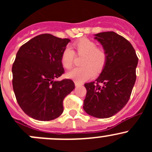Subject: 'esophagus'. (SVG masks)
<instances>
[{"label":"esophagus","instance_id":"34e87169","mask_svg":"<svg viewBox=\"0 0 152 152\" xmlns=\"http://www.w3.org/2000/svg\"><path fill=\"white\" fill-rule=\"evenodd\" d=\"M75 85L76 86H78L83 85V83H78L77 82V81H75Z\"/></svg>","mask_w":152,"mask_h":152}]
</instances>
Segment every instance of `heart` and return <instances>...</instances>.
<instances>
[{
  "instance_id": "1",
  "label": "heart",
  "mask_w": 152,
  "mask_h": 152,
  "mask_svg": "<svg viewBox=\"0 0 152 152\" xmlns=\"http://www.w3.org/2000/svg\"><path fill=\"white\" fill-rule=\"evenodd\" d=\"M75 49L78 55H83L80 61L82 66L74 69L67 73L69 78L83 82L98 74L104 67L106 62V53L102 47L97 46V43L92 40L84 37L76 42ZM75 52L70 46H66L61 54V64L64 68L71 69L75 60Z\"/></svg>"
}]
</instances>
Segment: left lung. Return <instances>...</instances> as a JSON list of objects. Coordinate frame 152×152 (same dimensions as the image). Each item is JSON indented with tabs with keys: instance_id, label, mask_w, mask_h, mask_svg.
<instances>
[{
	"instance_id": "8db88e82",
	"label": "left lung",
	"mask_w": 152,
	"mask_h": 152,
	"mask_svg": "<svg viewBox=\"0 0 152 152\" xmlns=\"http://www.w3.org/2000/svg\"><path fill=\"white\" fill-rule=\"evenodd\" d=\"M106 53V62L95 81L85 83L83 109L97 118L113 116L126 105L136 80L138 58L125 37L114 31L95 34Z\"/></svg>"
}]
</instances>
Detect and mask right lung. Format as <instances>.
I'll list each match as a JSON object with an SVG mask.
<instances>
[{
	"instance_id": "add662e5",
	"label": "right lung",
	"mask_w": 152,
	"mask_h": 152,
	"mask_svg": "<svg viewBox=\"0 0 152 152\" xmlns=\"http://www.w3.org/2000/svg\"><path fill=\"white\" fill-rule=\"evenodd\" d=\"M70 40L41 34L20 46L12 65L18 103L28 116L41 121L58 118L63 101L75 88L72 80L55 81L64 73L61 54Z\"/></svg>"
}]
</instances>
